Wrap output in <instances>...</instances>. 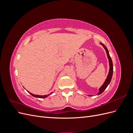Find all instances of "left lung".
Instances as JSON below:
<instances>
[{
	"instance_id": "obj_1",
	"label": "left lung",
	"mask_w": 133,
	"mask_h": 133,
	"mask_svg": "<svg viewBox=\"0 0 133 133\" xmlns=\"http://www.w3.org/2000/svg\"><path fill=\"white\" fill-rule=\"evenodd\" d=\"M100 44H102V46L104 47V48L105 49V50L106 51L107 57H108V58L109 60V73L107 75V77L105 80V82H104L103 85L100 87L99 89V92L97 94V95L101 94L102 92L106 89V88H107V87L108 86V85L110 84V83L111 82L112 76V73H113V65H112V60L110 57L109 53V51L107 49V48L105 45H104L102 43H100ZM88 96H91V95H88Z\"/></svg>"
}]
</instances>
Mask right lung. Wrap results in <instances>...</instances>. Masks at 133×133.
I'll return each instance as SVG.
<instances>
[{
	"label": "right lung",
	"mask_w": 133,
	"mask_h": 133,
	"mask_svg": "<svg viewBox=\"0 0 133 133\" xmlns=\"http://www.w3.org/2000/svg\"><path fill=\"white\" fill-rule=\"evenodd\" d=\"M27 91H28V92H29V93L30 95H31L32 96H34V97H35V98H45L48 97V96H49V95H51V94H53V92H51L50 94H48V95H35V94H32V93H31V92H30L29 91H28V90H27Z\"/></svg>",
	"instance_id": "add662e5"
}]
</instances>
